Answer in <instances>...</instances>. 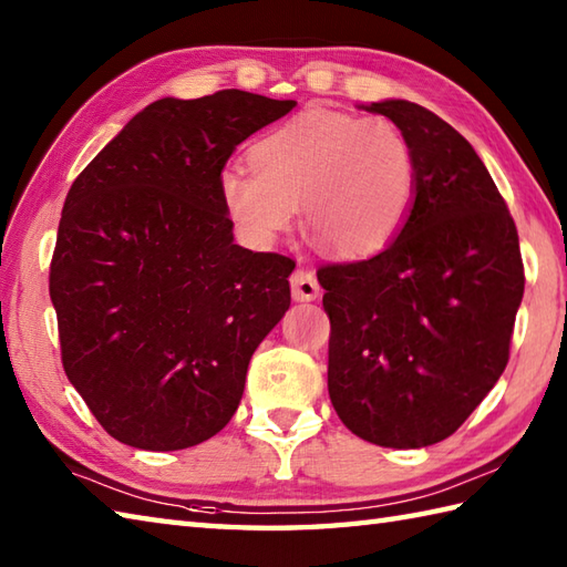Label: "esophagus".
Returning a JSON list of instances; mask_svg holds the SVG:
<instances>
[{"instance_id":"obj_1","label":"esophagus","mask_w":567,"mask_h":567,"mask_svg":"<svg viewBox=\"0 0 567 567\" xmlns=\"http://www.w3.org/2000/svg\"><path fill=\"white\" fill-rule=\"evenodd\" d=\"M290 287H292V297L297 299V302H311V299H317L321 295L317 275L307 268H297L292 272Z\"/></svg>"}]
</instances>
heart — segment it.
<instances>
[{
	"instance_id": "obj_1",
	"label": "heart",
	"mask_w": 567,
	"mask_h": 567,
	"mask_svg": "<svg viewBox=\"0 0 567 567\" xmlns=\"http://www.w3.org/2000/svg\"><path fill=\"white\" fill-rule=\"evenodd\" d=\"M250 165L219 177L224 212L252 246L305 224L336 256L365 258L402 231L416 202L412 143L382 116L309 110L250 148Z\"/></svg>"
}]
</instances>
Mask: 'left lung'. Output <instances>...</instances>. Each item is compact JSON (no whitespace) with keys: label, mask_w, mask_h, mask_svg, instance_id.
<instances>
[{"label":"left lung","mask_w":567,"mask_h":567,"mask_svg":"<svg viewBox=\"0 0 567 567\" xmlns=\"http://www.w3.org/2000/svg\"><path fill=\"white\" fill-rule=\"evenodd\" d=\"M388 116L416 155V202L378 256L321 265L329 396L355 436L421 449L463 426L507 368L524 297L519 234L475 148L406 100Z\"/></svg>","instance_id":"obj_1"}]
</instances>
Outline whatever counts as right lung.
I'll return each instance as SVG.
<instances>
[{"mask_svg": "<svg viewBox=\"0 0 567 567\" xmlns=\"http://www.w3.org/2000/svg\"><path fill=\"white\" fill-rule=\"evenodd\" d=\"M295 104L158 100L72 183L48 290L65 375L116 441L179 451L236 414L252 351L290 309L295 260L234 244L219 177Z\"/></svg>", "mask_w": 567, "mask_h": 567, "instance_id": "obj_1", "label": "right lung"}]
</instances>
